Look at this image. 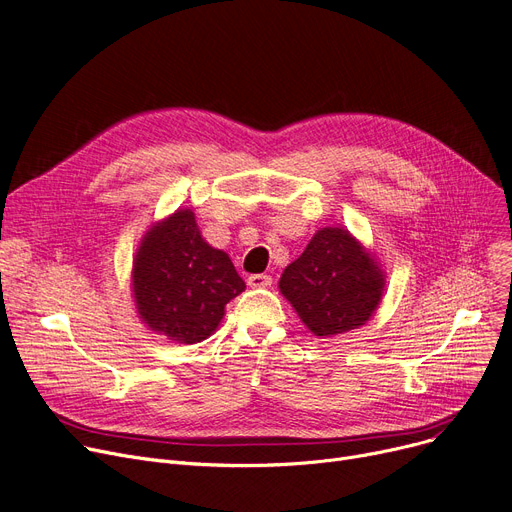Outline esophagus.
<instances>
[{
    "mask_svg": "<svg viewBox=\"0 0 512 512\" xmlns=\"http://www.w3.org/2000/svg\"><path fill=\"white\" fill-rule=\"evenodd\" d=\"M271 283H273L271 275H250L248 277L250 287H271Z\"/></svg>",
    "mask_w": 512,
    "mask_h": 512,
    "instance_id": "esophagus-1",
    "label": "esophagus"
}]
</instances>
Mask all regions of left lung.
Masks as SVG:
<instances>
[{
	"label": "left lung",
	"mask_w": 512,
	"mask_h": 512,
	"mask_svg": "<svg viewBox=\"0 0 512 512\" xmlns=\"http://www.w3.org/2000/svg\"><path fill=\"white\" fill-rule=\"evenodd\" d=\"M383 287L385 275L375 254L339 227L316 231L279 281L285 300L319 337L362 327L377 310Z\"/></svg>",
	"instance_id": "obj_1"
}]
</instances>
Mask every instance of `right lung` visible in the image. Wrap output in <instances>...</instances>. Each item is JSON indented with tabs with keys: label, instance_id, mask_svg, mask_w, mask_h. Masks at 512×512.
<instances>
[{
	"label": "right lung",
	"instance_id": "add662e5",
	"mask_svg": "<svg viewBox=\"0 0 512 512\" xmlns=\"http://www.w3.org/2000/svg\"><path fill=\"white\" fill-rule=\"evenodd\" d=\"M243 289L231 258L206 243L189 208L154 223L133 260L139 319L179 344L210 337Z\"/></svg>",
	"mask_w": 512,
	"mask_h": 512
}]
</instances>
